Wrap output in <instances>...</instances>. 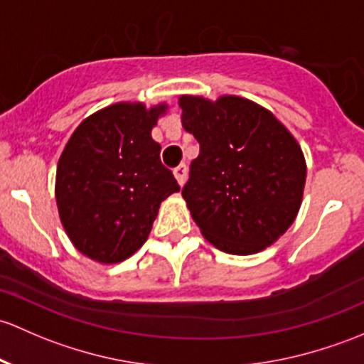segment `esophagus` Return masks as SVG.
I'll list each match as a JSON object with an SVG mask.
<instances>
[{
    "instance_id": "1",
    "label": "esophagus",
    "mask_w": 364,
    "mask_h": 364,
    "mask_svg": "<svg viewBox=\"0 0 364 364\" xmlns=\"http://www.w3.org/2000/svg\"><path fill=\"white\" fill-rule=\"evenodd\" d=\"M174 178L178 179L179 186L185 185V181H186V166H178V167H176V169H174Z\"/></svg>"
}]
</instances>
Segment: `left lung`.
<instances>
[{"label":"left lung","instance_id":"1","mask_svg":"<svg viewBox=\"0 0 364 364\" xmlns=\"http://www.w3.org/2000/svg\"><path fill=\"white\" fill-rule=\"evenodd\" d=\"M183 127L200 144L183 186L202 235L230 255L275 242L300 209L305 159L284 125L247 99L181 97Z\"/></svg>","mask_w":364,"mask_h":364}]
</instances>
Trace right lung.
<instances>
[{
    "instance_id": "right-lung-1",
    "label": "right lung",
    "mask_w": 364,
    "mask_h": 364,
    "mask_svg": "<svg viewBox=\"0 0 364 364\" xmlns=\"http://www.w3.org/2000/svg\"><path fill=\"white\" fill-rule=\"evenodd\" d=\"M164 106H108L73 132L57 166L60 221L78 251L118 263L148 239L160 202L178 192L151 129Z\"/></svg>"
}]
</instances>
